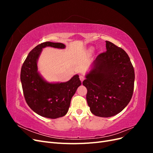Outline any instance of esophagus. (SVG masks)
<instances>
[{
  "label": "esophagus",
  "instance_id": "esophagus-1",
  "mask_svg": "<svg viewBox=\"0 0 153 153\" xmlns=\"http://www.w3.org/2000/svg\"><path fill=\"white\" fill-rule=\"evenodd\" d=\"M79 78H80V80H81L82 82L83 81H84V79H85V76H83V75H80V76H79Z\"/></svg>",
  "mask_w": 153,
  "mask_h": 153
}]
</instances>
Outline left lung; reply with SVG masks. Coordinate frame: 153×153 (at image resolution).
Segmentation results:
<instances>
[{
    "label": "left lung",
    "instance_id": "obj_1",
    "mask_svg": "<svg viewBox=\"0 0 153 153\" xmlns=\"http://www.w3.org/2000/svg\"><path fill=\"white\" fill-rule=\"evenodd\" d=\"M106 52L97 56L93 68L83 81L91 112L109 117L121 112L130 101L134 89L135 71L128 55L106 41Z\"/></svg>",
    "mask_w": 153,
    "mask_h": 153
}]
</instances>
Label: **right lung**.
Returning <instances> with one entry per match:
<instances>
[{"mask_svg":"<svg viewBox=\"0 0 153 153\" xmlns=\"http://www.w3.org/2000/svg\"><path fill=\"white\" fill-rule=\"evenodd\" d=\"M46 47L64 48L65 45L49 41L37 45L23 63L20 80L24 98L29 107L41 116L57 119L68 112L71 98L81 85V81L76 75L65 83L46 82L39 75L37 67V60L42 48Z\"/></svg>","mask_w":153,"mask_h":153,"instance_id":"1","label":"right lung"}]
</instances>
